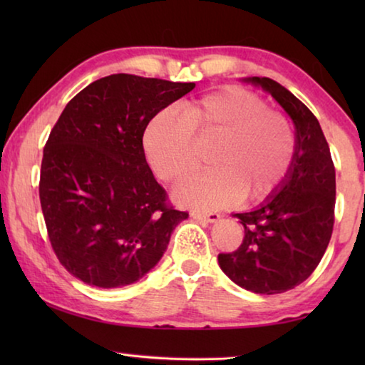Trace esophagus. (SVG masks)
<instances>
[{"mask_svg":"<svg viewBox=\"0 0 365 365\" xmlns=\"http://www.w3.org/2000/svg\"><path fill=\"white\" fill-rule=\"evenodd\" d=\"M191 217L195 220H201V222H217L220 219V214L217 212H201V211H191Z\"/></svg>","mask_w":365,"mask_h":365,"instance_id":"obj_1","label":"esophagus"}]
</instances>
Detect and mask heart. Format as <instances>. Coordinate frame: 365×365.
I'll list each match as a JSON object with an SVG mask.
<instances>
[{"mask_svg":"<svg viewBox=\"0 0 365 365\" xmlns=\"http://www.w3.org/2000/svg\"><path fill=\"white\" fill-rule=\"evenodd\" d=\"M219 135L211 154L214 169L175 188L183 206L212 211L246 197L274 195L293 165L296 138L289 120L269 109L261 96L237 85L182 104L180 114L163 109L145 130V151L164 182H178L196 169L195 137Z\"/></svg>","mask_w":365,"mask_h":365,"instance_id":"1","label":"heart"}]
</instances>
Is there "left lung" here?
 Masks as SVG:
<instances>
[{
  "label": "left lung",
  "mask_w": 365,
  "mask_h": 365,
  "mask_svg": "<svg viewBox=\"0 0 365 365\" xmlns=\"http://www.w3.org/2000/svg\"><path fill=\"white\" fill-rule=\"evenodd\" d=\"M280 103L296 127L293 165L279 193L256 211L235 214L245 227L237 251L219 265L237 285L277 294L304 282L325 255L335 224V165L317 117L292 91L269 77H251Z\"/></svg>",
  "instance_id": "left-lung-1"
}]
</instances>
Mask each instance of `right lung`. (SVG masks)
<instances>
[{"label": "right lung", "mask_w": 365, "mask_h": 365, "mask_svg": "<svg viewBox=\"0 0 365 365\" xmlns=\"http://www.w3.org/2000/svg\"><path fill=\"white\" fill-rule=\"evenodd\" d=\"M195 83L132 73L95 80L67 103L43 150L40 202L63 267L100 288L140 280L188 212L170 205L143 150L148 122Z\"/></svg>", "instance_id": "1"}]
</instances>
